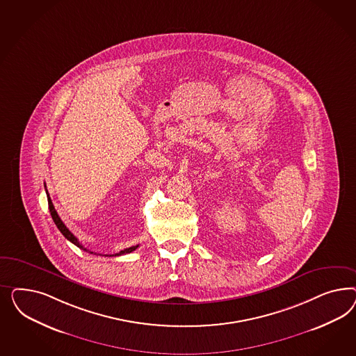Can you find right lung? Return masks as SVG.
Masks as SVG:
<instances>
[{
	"instance_id": "1",
	"label": "right lung",
	"mask_w": 356,
	"mask_h": 356,
	"mask_svg": "<svg viewBox=\"0 0 356 356\" xmlns=\"http://www.w3.org/2000/svg\"><path fill=\"white\" fill-rule=\"evenodd\" d=\"M47 198H48V206H49V211H51V216H52V219H54V225L57 226V228L60 229V232L64 235L70 243H73L74 245H76L78 248L82 249V250H85V252H88V253H91V254H97V253H94V252H91V250H88V249L85 248L79 241H78V238H76L70 231H69V228L65 226L64 222L61 220V218L58 216L57 214V211H56V209H54V204H52V200H51V197H49V194H48V191H47ZM138 248V245H134V247H130V248L124 249V250H120L119 253H115V254H106V256H122V254H127V253H131L133 250H136V249Z\"/></svg>"
}]
</instances>
